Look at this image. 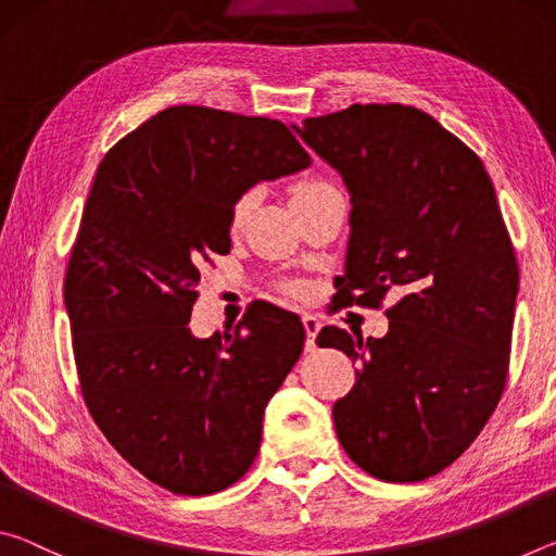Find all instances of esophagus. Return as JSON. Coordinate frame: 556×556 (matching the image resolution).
Instances as JSON below:
<instances>
[{"instance_id": "esophagus-1", "label": "esophagus", "mask_w": 556, "mask_h": 556, "mask_svg": "<svg viewBox=\"0 0 556 556\" xmlns=\"http://www.w3.org/2000/svg\"><path fill=\"white\" fill-rule=\"evenodd\" d=\"M301 321H304V328H306V351H314L316 336L321 331V318L316 314H301Z\"/></svg>"}]
</instances>
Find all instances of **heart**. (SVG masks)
<instances>
[{
	"instance_id": "heart-1",
	"label": "heart",
	"mask_w": 556,
	"mask_h": 556,
	"mask_svg": "<svg viewBox=\"0 0 556 556\" xmlns=\"http://www.w3.org/2000/svg\"><path fill=\"white\" fill-rule=\"evenodd\" d=\"M318 186H324V184H299V186L294 188V195H301V193L312 191V188H318ZM248 208H250V199H248V195H244V199H240L238 205H235V211H232V223H235V225L242 223L244 215H248Z\"/></svg>"
}]
</instances>
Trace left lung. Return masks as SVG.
<instances>
[{"mask_svg": "<svg viewBox=\"0 0 556 556\" xmlns=\"http://www.w3.org/2000/svg\"><path fill=\"white\" fill-rule=\"evenodd\" d=\"M291 127L351 193L338 296L397 299L382 338L336 326L316 338L357 363L333 404L338 441L380 481H425L464 454L505 388L517 262L493 181L417 108L370 102Z\"/></svg>", "mask_w": 556, "mask_h": 556, "instance_id": "1", "label": "left lung"}]
</instances>
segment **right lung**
I'll return each instance as SVG.
<instances>
[{"mask_svg":"<svg viewBox=\"0 0 556 556\" xmlns=\"http://www.w3.org/2000/svg\"><path fill=\"white\" fill-rule=\"evenodd\" d=\"M308 166L279 119L199 105L156 112L98 166L63 285L75 365L102 434L166 491L242 478L304 351L301 318L265 301L223 336L188 324L201 265L230 252L238 201Z\"/></svg>","mask_w":556,"mask_h":556,"instance_id":"obj_1","label":"right lung"}]
</instances>
